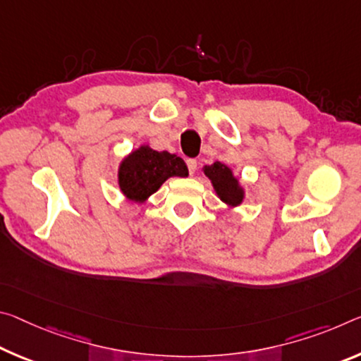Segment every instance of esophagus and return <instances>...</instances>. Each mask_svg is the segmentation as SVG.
<instances>
[{
    "label": "esophagus",
    "mask_w": 361,
    "mask_h": 361,
    "mask_svg": "<svg viewBox=\"0 0 361 361\" xmlns=\"http://www.w3.org/2000/svg\"><path fill=\"white\" fill-rule=\"evenodd\" d=\"M186 165H188V170H190L191 175L197 170V160L196 159H188L186 160Z\"/></svg>",
    "instance_id": "1"
}]
</instances>
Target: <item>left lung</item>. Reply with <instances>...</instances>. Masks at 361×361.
I'll list each match as a JSON object with an SVG mask.
<instances>
[{
  "label": "left lung",
  "mask_w": 361,
  "mask_h": 361,
  "mask_svg": "<svg viewBox=\"0 0 361 361\" xmlns=\"http://www.w3.org/2000/svg\"><path fill=\"white\" fill-rule=\"evenodd\" d=\"M204 175L210 180L216 197L226 205L228 209H234L241 205L245 199V190L241 180L234 175L231 167L216 160L212 165H204Z\"/></svg>",
  "instance_id": "8db88e82"
}]
</instances>
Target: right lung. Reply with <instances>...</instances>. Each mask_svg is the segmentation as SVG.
Listing matches in <instances>:
<instances>
[{
  "label": "right lung",
  "instance_id": "1",
  "mask_svg": "<svg viewBox=\"0 0 361 361\" xmlns=\"http://www.w3.org/2000/svg\"><path fill=\"white\" fill-rule=\"evenodd\" d=\"M171 176H188L186 164L176 154L156 151L149 145L127 154L117 170L120 192L133 204H145Z\"/></svg>",
  "mask_w": 361,
  "mask_h": 361
}]
</instances>
